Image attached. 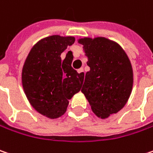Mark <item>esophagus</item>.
<instances>
[{
	"label": "esophagus",
	"mask_w": 153,
	"mask_h": 153,
	"mask_svg": "<svg viewBox=\"0 0 153 153\" xmlns=\"http://www.w3.org/2000/svg\"><path fill=\"white\" fill-rule=\"evenodd\" d=\"M77 72H78L79 74H80L82 76H84V74H85V73H84V69H83V68H79V69H78V70H77Z\"/></svg>",
	"instance_id": "obj_1"
}]
</instances>
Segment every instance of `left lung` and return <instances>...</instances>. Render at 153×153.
I'll list each match as a JSON object with an SVG mask.
<instances>
[{
  "instance_id": "8db88e82",
  "label": "left lung",
  "mask_w": 153,
  "mask_h": 153,
  "mask_svg": "<svg viewBox=\"0 0 153 153\" xmlns=\"http://www.w3.org/2000/svg\"><path fill=\"white\" fill-rule=\"evenodd\" d=\"M88 59L81 92L94 114L106 119L126 105L130 97L133 72L127 54L115 41L105 37L79 39Z\"/></svg>"
}]
</instances>
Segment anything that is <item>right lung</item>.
<instances>
[{"label": "right lung", "instance_id": "1", "mask_svg": "<svg viewBox=\"0 0 153 153\" xmlns=\"http://www.w3.org/2000/svg\"><path fill=\"white\" fill-rule=\"evenodd\" d=\"M75 41L73 36L51 35L41 39L30 50L23 65L22 81L31 105L49 119L62 116L69 100L79 93L84 76L72 68L73 53H61Z\"/></svg>", "mask_w": 153, "mask_h": 153}]
</instances>
